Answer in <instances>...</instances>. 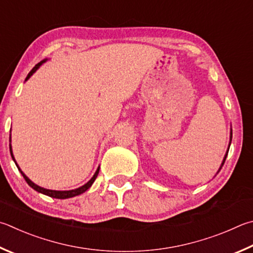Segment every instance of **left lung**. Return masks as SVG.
<instances>
[{"instance_id": "obj_1", "label": "left lung", "mask_w": 253, "mask_h": 253, "mask_svg": "<svg viewBox=\"0 0 253 253\" xmlns=\"http://www.w3.org/2000/svg\"><path fill=\"white\" fill-rule=\"evenodd\" d=\"M231 140H232V128H230V141H229V146H228L227 153H226V155H224L223 160H222V163H221V166H220V168H219V170L217 171V173H218L220 170H221V168H222V166H223V164H224V162H226V158H227V156H228V151H229V148H230V145H231Z\"/></svg>"}]
</instances>
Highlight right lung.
<instances>
[{
    "label": "right lung",
    "instance_id": "1",
    "mask_svg": "<svg viewBox=\"0 0 253 253\" xmlns=\"http://www.w3.org/2000/svg\"><path fill=\"white\" fill-rule=\"evenodd\" d=\"M47 61V58H45V59H43V61H41L40 63H38L36 64V65L33 67V70H32L30 73H29V75L26 76V79H25V82L27 81V80H30V77L34 74V73L39 70V68L43 65V64ZM11 131V130H10ZM10 153H11V156H12V159L14 160V163H15V165H16V167H17V169H18V171H20L21 173H22V176L24 177V179H25V181L29 183V186L30 187H32L33 188L34 190H36L38 192H40V194H43V195H45V196H48V197H52V198H56V199H67V198H72V197H75V196H79V195H82L83 192H85L86 190H88L89 188L91 187V185H93L94 183V181H95V179L97 178V174H98V172H99V166H98V168L96 169V171H95V173H94V176L90 178V180L89 181H87L85 185H83L82 187H79V188H76V189H72V190H52V189H46V188H43V187H40L39 185H36V183H34L33 181L31 180V179L26 176V174L23 172L22 170H21V168L18 167V165H17V163H16V160H15V158H14V155H13V150H12V145H11V134H10Z\"/></svg>",
    "mask_w": 253,
    "mask_h": 253
}]
</instances>
